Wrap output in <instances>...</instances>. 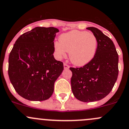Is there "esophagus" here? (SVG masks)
Instances as JSON below:
<instances>
[{
  "label": "esophagus",
  "instance_id": "34e87169",
  "mask_svg": "<svg viewBox=\"0 0 129 129\" xmlns=\"http://www.w3.org/2000/svg\"><path fill=\"white\" fill-rule=\"evenodd\" d=\"M63 67H64L65 69H67L69 68V66L66 63H63Z\"/></svg>",
  "mask_w": 129,
  "mask_h": 129
}]
</instances>
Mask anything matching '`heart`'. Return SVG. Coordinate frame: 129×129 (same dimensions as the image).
I'll list each match as a JSON object with an SVG mask.
<instances>
[{
    "label": "heart",
    "instance_id": "b5f03b06",
    "mask_svg": "<svg viewBox=\"0 0 129 129\" xmlns=\"http://www.w3.org/2000/svg\"><path fill=\"white\" fill-rule=\"evenodd\" d=\"M59 42L55 43L57 57H65L68 52L71 63L80 67L93 59L98 47V40L93 33L78 30L62 34Z\"/></svg>",
    "mask_w": 129,
    "mask_h": 129
}]
</instances>
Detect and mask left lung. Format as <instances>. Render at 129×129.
I'll list each match as a JSON object with an SVG mask.
<instances>
[{
    "label": "left lung",
    "mask_w": 129,
    "mask_h": 129,
    "mask_svg": "<svg viewBox=\"0 0 129 129\" xmlns=\"http://www.w3.org/2000/svg\"><path fill=\"white\" fill-rule=\"evenodd\" d=\"M98 40L93 59L81 67H70L72 91L78 100L92 102L110 92L118 74V55L112 40L98 28L87 27Z\"/></svg>",
    "instance_id": "left-lung-1"
}]
</instances>
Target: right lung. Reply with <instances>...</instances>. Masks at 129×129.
<instances>
[{"label": "right lung", "instance_id": "1", "mask_svg": "<svg viewBox=\"0 0 129 129\" xmlns=\"http://www.w3.org/2000/svg\"><path fill=\"white\" fill-rule=\"evenodd\" d=\"M53 27H36L21 35L9 57L8 74L16 92L31 101L50 98L54 83L63 70V62L55 59Z\"/></svg>", "mask_w": 129, "mask_h": 129}]
</instances>
